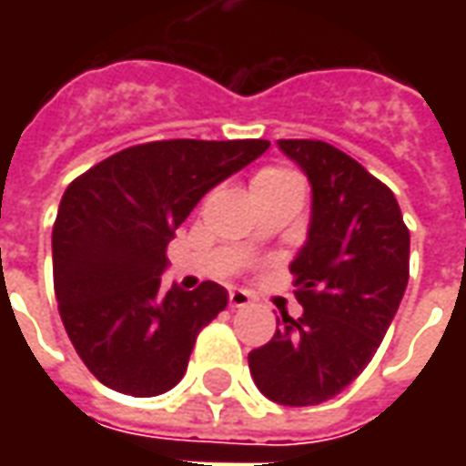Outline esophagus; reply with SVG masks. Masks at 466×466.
Masks as SVG:
<instances>
[{
  "instance_id": "esophagus-1",
  "label": "esophagus",
  "mask_w": 466,
  "mask_h": 466,
  "mask_svg": "<svg viewBox=\"0 0 466 466\" xmlns=\"http://www.w3.org/2000/svg\"><path fill=\"white\" fill-rule=\"evenodd\" d=\"M229 304H232L234 309L249 307V304H252V294L244 292V289H232V292H229Z\"/></svg>"
}]
</instances>
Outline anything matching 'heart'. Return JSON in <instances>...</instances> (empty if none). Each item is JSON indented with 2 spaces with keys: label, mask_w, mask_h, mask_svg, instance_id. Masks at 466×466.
Masks as SVG:
<instances>
[{
  "label": "heart",
  "mask_w": 466,
  "mask_h": 466,
  "mask_svg": "<svg viewBox=\"0 0 466 466\" xmlns=\"http://www.w3.org/2000/svg\"><path fill=\"white\" fill-rule=\"evenodd\" d=\"M289 184H302L299 177L284 167H264L254 174L252 189H274V187H289Z\"/></svg>",
  "instance_id": "heart-1"
}]
</instances>
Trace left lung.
<instances>
[{"instance_id": "obj_1", "label": "left lung", "mask_w": 466, "mask_h": 466, "mask_svg": "<svg viewBox=\"0 0 466 466\" xmlns=\"http://www.w3.org/2000/svg\"><path fill=\"white\" fill-rule=\"evenodd\" d=\"M312 184V222L289 264L299 319L249 351L254 384L287 407L322 404L360 377L410 282V229L387 184L322 139H279Z\"/></svg>"}]
</instances>
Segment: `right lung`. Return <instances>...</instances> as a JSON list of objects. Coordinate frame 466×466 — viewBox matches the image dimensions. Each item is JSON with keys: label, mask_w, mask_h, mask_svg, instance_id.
<instances>
[{"label": "right lung", "mask_w": 466, "mask_h": 466, "mask_svg": "<svg viewBox=\"0 0 466 466\" xmlns=\"http://www.w3.org/2000/svg\"><path fill=\"white\" fill-rule=\"evenodd\" d=\"M267 139H162L122 149L66 187L52 229L59 314L105 387L157 397L182 380L227 289H162L167 244L197 202L267 152Z\"/></svg>", "instance_id": "obj_1"}]
</instances>
